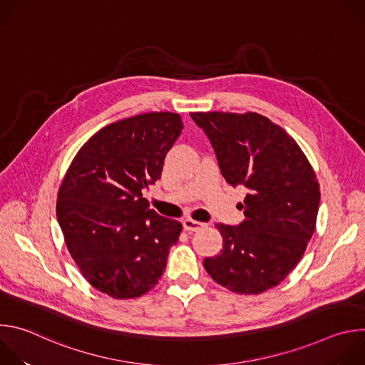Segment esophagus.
I'll list each match as a JSON object with an SVG mask.
<instances>
[{
  "instance_id": "obj_1",
  "label": "esophagus",
  "mask_w": 365,
  "mask_h": 365,
  "mask_svg": "<svg viewBox=\"0 0 365 365\" xmlns=\"http://www.w3.org/2000/svg\"><path fill=\"white\" fill-rule=\"evenodd\" d=\"M205 225H206V224L199 222V221H193V220H190V218H187V220L183 221V228H185V231H187V232L199 231V230H202Z\"/></svg>"
}]
</instances>
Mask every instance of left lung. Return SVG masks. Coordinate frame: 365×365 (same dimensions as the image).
<instances>
[{
    "label": "left lung",
    "instance_id": "obj_1",
    "mask_svg": "<svg viewBox=\"0 0 365 365\" xmlns=\"http://www.w3.org/2000/svg\"><path fill=\"white\" fill-rule=\"evenodd\" d=\"M210 138L225 180L244 186L245 220L217 224L218 255L203 267L218 284L240 294L277 286L300 262L315 232L321 200L317 175L297 143L277 124L255 114L192 113Z\"/></svg>",
    "mask_w": 365,
    "mask_h": 365
}]
</instances>
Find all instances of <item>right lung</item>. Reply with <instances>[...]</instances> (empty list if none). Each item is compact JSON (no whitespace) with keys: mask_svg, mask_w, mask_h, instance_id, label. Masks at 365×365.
Masks as SVG:
<instances>
[{"mask_svg":"<svg viewBox=\"0 0 365 365\" xmlns=\"http://www.w3.org/2000/svg\"><path fill=\"white\" fill-rule=\"evenodd\" d=\"M179 114L147 113L113 123L78 151L58 195L56 215L83 277L114 299H133L159 283L182 232L143 197L159 180L180 135Z\"/></svg>","mask_w":365,"mask_h":365,"instance_id":"1","label":"right lung"}]
</instances>
